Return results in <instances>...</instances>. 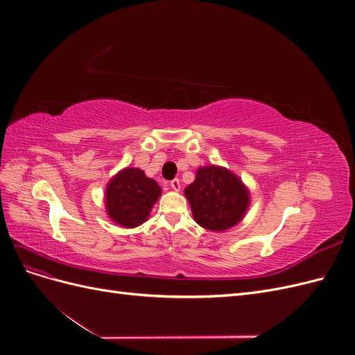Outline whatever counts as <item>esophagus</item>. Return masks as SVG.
Returning <instances> with one entry per match:
<instances>
[{"mask_svg": "<svg viewBox=\"0 0 355 355\" xmlns=\"http://www.w3.org/2000/svg\"><path fill=\"white\" fill-rule=\"evenodd\" d=\"M170 188L173 189V191H180V180L179 179L170 180Z\"/></svg>", "mask_w": 355, "mask_h": 355, "instance_id": "34e87169", "label": "esophagus"}]
</instances>
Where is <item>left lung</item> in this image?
<instances>
[{"mask_svg": "<svg viewBox=\"0 0 355 355\" xmlns=\"http://www.w3.org/2000/svg\"><path fill=\"white\" fill-rule=\"evenodd\" d=\"M185 197L200 227L218 232L235 227L250 204V192L241 179L220 166L200 167Z\"/></svg>", "mask_w": 355, "mask_h": 355, "instance_id": "1", "label": "left lung"}]
</instances>
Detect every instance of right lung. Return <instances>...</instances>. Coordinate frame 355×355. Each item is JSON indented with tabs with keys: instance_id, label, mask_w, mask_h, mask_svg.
Listing matches in <instances>:
<instances>
[{
	"instance_id": "add662e5",
	"label": "right lung",
	"mask_w": 355,
	"mask_h": 355,
	"mask_svg": "<svg viewBox=\"0 0 355 355\" xmlns=\"http://www.w3.org/2000/svg\"><path fill=\"white\" fill-rule=\"evenodd\" d=\"M161 196L157 182L141 168H123L110 180L105 191V207L108 216L124 228L142 225Z\"/></svg>"
}]
</instances>
